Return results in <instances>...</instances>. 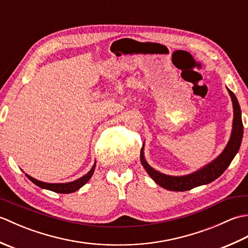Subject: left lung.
<instances>
[{"instance_id": "8db88e82", "label": "left lung", "mask_w": 248, "mask_h": 248, "mask_svg": "<svg viewBox=\"0 0 248 248\" xmlns=\"http://www.w3.org/2000/svg\"><path fill=\"white\" fill-rule=\"evenodd\" d=\"M228 89V88H227ZM230 94L231 101H232L233 107V123H232V131H231V136L228 141L227 146L225 147L222 154H220L217 159L213 160L208 165L200 168L199 170L189 173L186 176H170L162 173L152 168L144 156V146L140 150V162L141 165L144 166L146 171L152 178L156 184L160 186L164 187L170 191L175 192H183L188 191L199 186L208 184L217 179L222 173L227 170V167L230 165L231 161L233 160L235 155L238 154L240 149L242 138H243V124H242V115H241V108L238 99L235 94L228 89Z\"/></svg>"}]
</instances>
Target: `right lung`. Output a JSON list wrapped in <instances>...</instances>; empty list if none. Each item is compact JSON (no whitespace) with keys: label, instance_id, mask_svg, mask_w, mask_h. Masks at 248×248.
<instances>
[{"label":"right lung","instance_id":"1","mask_svg":"<svg viewBox=\"0 0 248 248\" xmlns=\"http://www.w3.org/2000/svg\"><path fill=\"white\" fill-rule=\"evenodd\" d=\"M94 168H96V162H94L93 166L92 167V170H89L85 176H83L81 178H78V180H75L72 182H67V183H46V182H43V181H39V180H36L35 178L31 177L29 175H26L30 180L35 183L37 186H39L41 188H46V189H49V191L52 192H55V193H61V194H69V193H73L78 191V188H81L84 184H85L89 179L92 178L93 173L94 171Z\"/></svg>","mask_w":248,"mask_h":248}]
</instances>
